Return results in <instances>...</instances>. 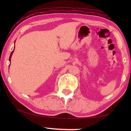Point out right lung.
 I'll use <instances>...</instances> for the list:
<instances>
[{
  "mask_svg": "<svg viewBox=\"0 0 131 131\" xmlns=\"http://www.w3.org/2000/svg\"><path fill=\"white\" fill-rule=\"evenodd\" d=\"M13 52H14V51H12L11 53H10V57H9V61H10V58H11V56H12V53H13Z\"/></svg>",
  "mask_w": 131,
  "mask_h": 131,
  "instance_id": "add662e5",
  "label": "right lung"
}]
</instances>
